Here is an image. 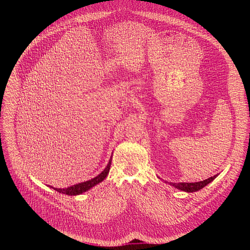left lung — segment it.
<instances>
[{"mask_svg": "<svg viewBox=\"0 0 250 250\" xmlns=\"http://www.w3.org/2000/svg\"><path fill=\"white\" fill-rule=\"evenodd\" d=\"M216 176H217V174H215L213 177L206 179L204 181L195 182V183H172L170 185H172L174 188L181 189V190H184V191H187V192H193V191H197V190L201 189L202 188H204L205 186H207Z\"/></svg>", "mask_w": 250, "mask_h": 250, "instance_id": "1", "label": "left lung"}]
</instances>
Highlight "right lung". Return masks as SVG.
Returning <instances> with one entry per match:
<instances>
[{
	"label": "right lung",
	"instance_id": "add662e5",
	"mask_svg": "<svg viewBox=\"0 0 250 250\" xmlns=\"http://www.w3.org/2000/svg\"><path fill=\"white\" fill-rule=\"evenodd\" d=\"M110 164H111V158L109 159V162L107 164V167L95 178L91 179L89 181H85V182H83V183H80V184H77V185H74L72 187H69L67 188H53L51 187L52 188H54L55 190L61 192V193H63V194H67V195H77V194H81L86 190H88L89 188H91L92 187H94L95 185L101 183L104 179L107 177V174H108V171H109V168H110ZM50 187V186H49Z\"/></svg>",
	"mask_w": 250,
	"mask_h": 250
}]
</instances>
